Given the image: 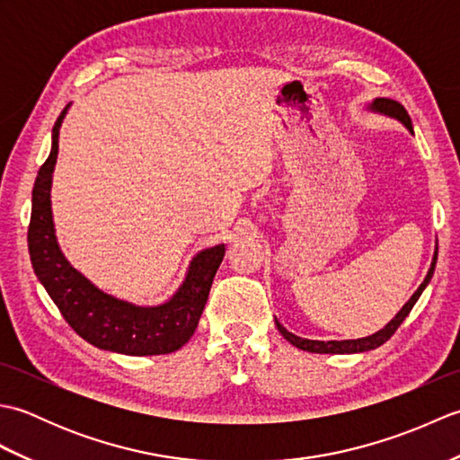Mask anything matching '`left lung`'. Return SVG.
Instances as JSON below:
<instances>
[{"instance_id": "left-lung-1", "label": "left lung", "mask_w": 460, "mask_h": 460, "mask_svg": "<svg viewBox=\"0 0 460 460\" xmlns=\"http://www.w3.org/2000/svg\"><path fill=\"white\" fill-rule=\"evenodd\" d=\"M371 111H377V112H384L387 116H394L399 122H403L409 130L413 132V126H411V119H409L407 111L403 109L402 102L392 101V99H376L374 104H371ZM435 265H437V251H435V257L431 262V269H429L425 280L421 282V287L415 290V295L405 302V306L397 312L395 318L389 322L385 328H381L376 334H371L367 338H358V340H330V341H318V340H306V338H298L295 334H290L287 328H282L279 322H277V328L282 336H285L292 346H296L298 349H305V351H314V354H358V351H367V349H374L379 348L381 344H385V341L395 334V330L402 326V322L409 316V312L415 306V302L421 296V292L425 290V287L429 285V280H431L433 272H435Z\"/></svg>"}]
</instances>
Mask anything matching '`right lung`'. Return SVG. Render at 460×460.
Masks as SVG:
<instances>
[{"label":"right lung","mask_w":460,"mask_h":460,"mask_svg":"<svg viewBox=\"0 0 460 460\" xmlns=\"http://www.w3.org/2000/svg\"><path fill=\"white\" fill-rule=\"evenodd\" d=\"M66 109L68 104L53 126L51 154L39 168L33 188L27 243L35 275L68 326L89 344L126 356L172 354L198 328L213 277L225 255V245L198 252L180 290L165 305L152 308L134 306L106 295L68 265L57 245L51 215V180L58 152V128Z\"/></svg>","instance_id":"add662e5"}]
</instances>
